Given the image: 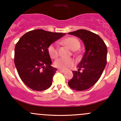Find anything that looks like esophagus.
Wrapping results in <instances>:
<instances>
[{
	"mask_svg": "<svg viewBox=\"0 0 121 121\" xmlns=\"http://www.w3.org/2000/svg\"><path fill=\"white\" fill-rule=\"evenodd\" d=\"M58 71L59 72H61V73H64L65 72V71L63 70V69H58Z\"/></svg>",
	"mask_w": 121,
	"mask_h": 121,
	"instance_id": "obj_1",
	"label": "esophagus"
}]
</instances>
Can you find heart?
Wrapping results in <instances>:
<instances>
[{"label": "heart", "instance_id": "obj_1", "mask_svg": "<svg viewBox=\"0 0 121 121\" xmlns=\"http://www.w3.org/2000/svg\"><path fill=\"white\" fill-rule=\"evenodd\" d=\"M65 44L68 46L73 50H77L80 47V43L77 39L75 37H68L63 41ZM47 51L50 57L52 58H57L58 56V50L56 43H52L47 48ZM74 61L71 58H59L54 62L56 67L63 69H66L74 65Z\"/></svg>", "mask_w": 121, "mask_h": 121}]
</instances>
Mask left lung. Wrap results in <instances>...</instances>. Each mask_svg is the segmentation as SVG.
I'll use <instances>...</instances> for the list:
<instances>
[{"mask_svg":"<svg viewBox=\"0 0 121 121\" xmlns=\"http://www.w3.org/2000/svg\"><path fill=\"white\" fill-rule=\"evenodd\" d=\"M83 41L85 52L78 65V71H73V77L68 81L69 87L76 91H84L93 86L101 77L107 64V47L98 35L80 29L68 33Z\"/></svg>","mask_w":121,"mask_h":121,"instance_id":"8db88e82","label":"left lung"}]
</instances>
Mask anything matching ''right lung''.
<instances>
[{
  "label": "right lung",
  "instance_id": "obj_1",
  "mask_svg": "<svg viewBox=\"0 0 121 121\" xmlns=\"http://www.w3.org/2000/svg\"><path fill=\"white\" fill-rule=\"evenodd\" d=\"M64 35L36 29L24 34L16 44V68L23 82L31 90L44 91L52 85L57 68L51 65L47 48Z\"/></svg>",
  "mask_w": 121,
  "mask_h": 121
}]
</instances>
